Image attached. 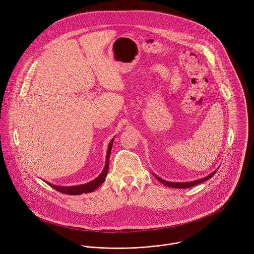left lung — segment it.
Instances as JSON below:
<instances>
[{"label":"left lung","mask_w":254,"mask_h":254,"mask_svg":"<svg viewBox=\"0 0 254 254\" xmlns=\"http://www.w3.org/2000/svg\"><path fill=\"white\" fill-rule=\"evenodd\" d=\"M216 173V171H214L213 173H211L210 175H208L207 177H204L202 179H199V180H196V181L193 182H187V183H172V182H167L165 180H162L161 178L157 177V176H154L158 181L160 183H162L163 185L167 186V187H170V188H176V189H188V188H190V187H193V186H196L202 182L206 181V180H209L211 177H213V175Z\"/></svg>","instance_id":"8db88e82"}]
</instances>
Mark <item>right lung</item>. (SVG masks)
Listing matches in <instances>:
<instances>
[{
	"mask_svg": "<svg viewBox=\"0 0 254 254\" xmlns=\"http://www.w3.org/2000/svg\"><path fill=\"white\" fill-rule=\"evenodd\" d=\"M113 144V139L110 141L109 145V149H108V153H107V162H106V166L103 170V172L101 173V175L96 178L95 180L84 184V185H80V186H73V187H60V186H55L52 184H49L53 189H55L56 190L63 192V193H66V194H71V195H78V194H82V193H87V192H91L93 190H95L96 189H98L104 182L106 180V177L108 175L109 168V155H110V151H111V146Z\"/></svg>",
	"mask_w": 254,
	"mask_h": 254,
	"instance_id": "right-lung-1",
	"label": "right lung"
}]
</instances>
